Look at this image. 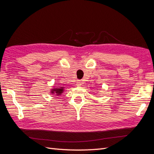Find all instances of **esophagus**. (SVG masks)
<instances>
[{
    "mask_svg": "<svg viewBox=\"0 0 154 154\" xmlns=\"http://www.w3.org/2000/svg\"><path fill=\"white\" fill-rule=\"evenodd\" d=\"M82 84H83V83L81 80H78L76 82V85L77 86H81Z\"/></svg>",
    "mask_w": 154,
    "mask_h": 154,
    "instance_id": "esophagus-1",
    "label": "esophagus"
}]
</instances>
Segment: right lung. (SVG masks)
Returning a JSON list of instances; mask_svg holds the SVG:
<instances>
[{
	"instance_id": "add662e5",
	"label": "right lung",
	"mask_w": 154,
	"mask_h": 154,
	"mask_svg": "<svg viewBox=\"0 0 154 154\" xmlns=\"http://www.w3.org/2000/svg\"><path fill=\"white\" fill-rule=\"evenodd\" d=\"M63 92V87H58L53 88L51 91V94H55L57 96L61 95Z\"/></svg>"
}]
</instances>
